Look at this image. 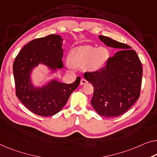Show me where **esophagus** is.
<instances>
[{"mask_svg": "<svg viewBox=\"0 0 157 157\" xmlns=\"http://www.w3.org/2000/svg\"><path fill=\"white\" fill-rule=\"evenodd\" d=\"M88 83V82H87V80H86V79H85V78H82L81 79V81H80V85H86V84H87Z\"/></svg>", "mask_w": 157, "mask_h": 157, "instance_id": "obj_1", "label": "esophagus"}]
</instances>
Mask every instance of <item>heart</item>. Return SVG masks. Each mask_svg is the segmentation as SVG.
I'll return each mask as SVG.
<instances>
[{"label": "heart", "mask_w": 157, "mask_h": 157, "mask_svg": "<svg viewBox=\"0 0 157 157\" xmlns=\"http://www.w3.org/2000/svg\"><path fill=\"white\" fill-rule=\"evenodd\" d=\"M109 57L108 49L105 47H94L83 46L74 49L70 54L69 62L67 63L68 68L72 66L80 67L90 72H95L101 70Z\"/></svg>", "instance_id": "b5f03b06"}]
</instances>
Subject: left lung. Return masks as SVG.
<instances>
[{"label": "left lung", "instance_id": "obj_1", "mask_svg": "<svg viewBox=\"0 0 157 157\" xmlns=\"http://www.w3.org/2000/svg\"><path fill=\"white\" fill-rule=\"evenodd\" d=\"M99 38L105 45L120 51L109 58L104 67L86 72L84 77L94 86L93 108L100 116L113 118L125 113L139 99L142 67L130 46L107 36Z\"/></svg>", "mask_w": 157, "mask_h": 157}]
</instances>
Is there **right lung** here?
<instances>
[{
    "mask_svg": "<svg viewBox=\"0 0 157 157\" xmlns=\"http://www.w3.org/2000/svg\"><path fill=\"white\" fill-rule=\"evenodd\" d=\"M63 39L57 34L36 39L22 48L14 61L16 95L36 115L51 116L58 113L80 82L79 77L72 84L62 83L56 78L55 75L63 67ZM39 64L47 67L53 75L52 78L41 86L35 85L31 77Z\"/></svg>",
    "mask_w": 157,
    "mask_h": 157,
    "instance_id": "1",
    "label": "right lung"
}]
</instances>
